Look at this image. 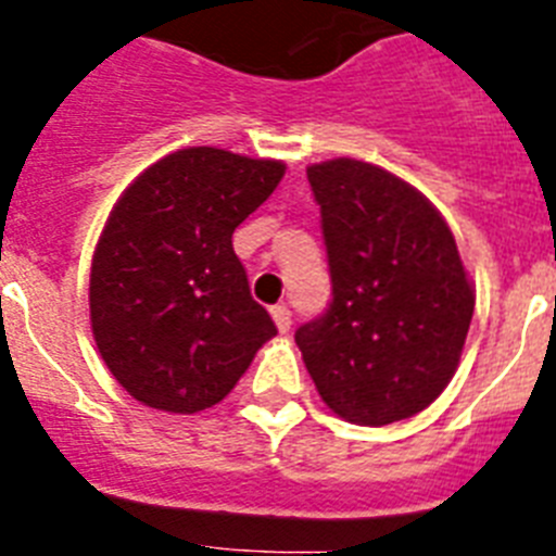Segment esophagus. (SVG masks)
Wrapping results in <instances>:
<instances>
[{"mask_svg": "<svg viewBox=\"0 0 556 556\" xmlns=\"http://www.w3.org/2000/svg\"><path fill=\"white\" fill-rule=\"evenodd\" d=\"M270 317H274V323H277V329L282 331V334L291 329V312H288V305H274V308H270Z\"/></svg>", "mask_w": 556, "mask_h": 556, "instance_id": "esophagus-1", "label": "esophagus"}]
</instances>
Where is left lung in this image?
<instances>
[{"mask_svg": "<svg viewBox=\"0 0 556 556\" xmlns=\"http://www.w3.org/2000/svg\"><path fill=\"white\" fill-rule=\"evenodd\" d=\"M320 204L331 305L294 334L331 413L383 427L421 413L456 375L476 291L435 204L389 169H305Z\"/></svg>", "mask_w": 556, "mask_h": 556, "instance_id": "obj_1", "label": "left lung"}]
</instances>
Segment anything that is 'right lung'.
<instances>
[{
    "label": "right lung",
    "mask_w": 556,
    "mask_h": 556,
    "mask_svg": "<svg viewBox=\"0 0 556 556\" xmlns=\"http://www.w3.org/2000/svg\"><path fill=\"white\" fill-rule=\"evenodd\" d=\"M282 176V161L190 147L121 192L91 256L89 317L103 364L135 401L210 409L277 334L251 296L233 230Z\"/></svg>",
    "instance_id": "add662e5"
}]
</instances>
